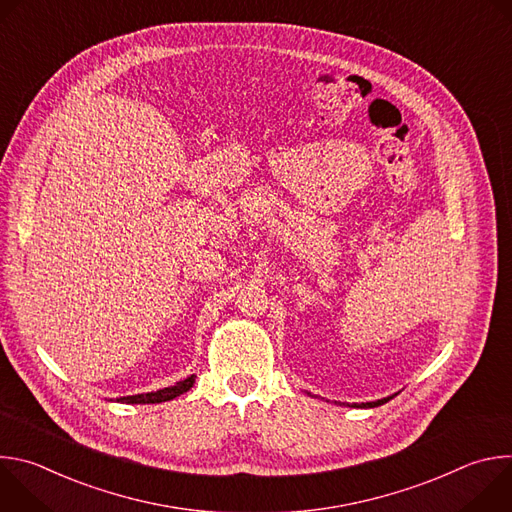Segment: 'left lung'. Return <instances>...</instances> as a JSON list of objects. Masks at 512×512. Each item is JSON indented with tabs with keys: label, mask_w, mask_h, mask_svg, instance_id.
I'll use <instances>...</instances> for the list:
<instances>
[{
	"label": "left lung",
	"mask_w": 512,
	"mask_h": 512,
	"mask_svg": "<svg viewBox=\"0 0 512 512\" xmlns=\"http://www.w3.org/2000/svg\"><path fill=\"white\" fill-rule=\"evenodd\" d=\"M391 397H387V399H379V401H373V403H352V407H379V405H383V403H387ZM344 405V403H342ZM350 407V405H348Z\"/></svg>",
	"instance_id": "obj_1"
}]
</instances>
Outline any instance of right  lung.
<instances>
[{"label": "right lung", "mask_w": 512, "mask_h": 512, "mask_svg": "<svg viewBox=\"0 0 512 512\" xmlns=\"http://www.w3.org/2000/svg\"><path fill=\"white\" fill-rule=\"evenodd\" d=\"M194 375H190L188 379H184V381H180V383H176L174 387H166V389H160V391H156V393H145V395H131V397H121L119 401L121 403H131V405H143V403H164V401H170V399H174V397H178V395H182V393H186V391H190L192 389V385H194Z\"/></svg>", "instance_id": "right-lung-1"}]
</instances>
